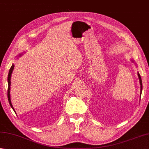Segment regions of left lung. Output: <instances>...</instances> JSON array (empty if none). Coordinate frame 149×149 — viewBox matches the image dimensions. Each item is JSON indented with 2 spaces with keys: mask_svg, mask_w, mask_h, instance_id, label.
<instances>
[{
  "mask_svg": "<svg viewBox=\"0 0 149 149\" xmlns=\"http://www.w3.org/2000/svg\"><path fill=\"white\" fill-rule=\"evenodd\" d=\"M137 75H138V77H139V82H140V85H141V92H142V81H141V76H140L139 72H137Z\"/></svg>",
  "mask_w": 149,
  "mask_h": 149,
  "instance_id": "8db88e82",
  "label": "left lung"
}]
</instances>
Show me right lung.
Segmentation results:
<instances>
[{
	"label": "right lung",
	"instance_id": "obj_1",
	"mask_svg": "<svg viewBox=\"0 0 149 149\" xmlns=\"http://www.w3.org/2000/svg\"><path fill=\"white\" fill-rule=\"evenodd\" d=\"M13 68H14V65L13 64V65H12V67H11V68H10V71H9V73H8V101H9V103H10V106H11V107H12V108L14 110L13 107V106H12V102H11V99H10V84H11L10 79H11V75H12V71H13ZM14 111H15V110H14Z\"/></svg>",
	"mask_w": 149,
	"mask_h": 149
}]
</instances>
